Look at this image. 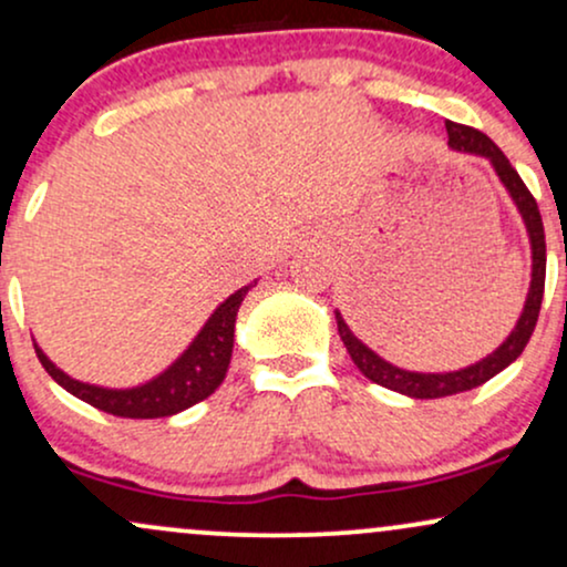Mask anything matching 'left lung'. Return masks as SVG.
Returning <instances> with one entry per match:
<instances>
[{
    "label": "left lung",
    "instance_id": "1",
    "mask_svg": "<svg viewBox=\"0 0 567 567\" xmlns=\"http://www.w3.org/2000/svg\"><path fill=\"white\" fill-rule=\"evenodd\" d=\"M447 146L458 154H472V157H483L491 162L493 173L498 175L501 186L509 194L512 205L517 207L519 218H523L525 234H528L530 243V285L528 296H525L523 311H519L517 322L509 330V336L498 343L491 354L483 357V360L472 362V365L458 368V370H445V373H419V370H405L396 368L389 360H383L381 354H375L368 343H362L360 338L354 336V330L349 328L347 320H343L341 311L336 309V324L338 336H341L343 347L354 360V365L360 368V373L370 379L379 386L392 389V392H400L405 396H413V400H437V396H451L458 392H470L474 386H483L485 381H491L493 375H498L501 370L509 368L519 354H523L525 343L530 341L533 328H536L538 309H542L544 298V277H546V239H544V224L542 213H538L536 199L528 192V186L523 184L517 171L512 167V162L504 157V152L487 138L480 130L455 125V122H447Z\"/></svg>",
    "mask_w": 567,
    "mask_h": 567
}]
</instances>
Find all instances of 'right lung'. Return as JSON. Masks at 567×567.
<instances>
[{
  "label": "right lung",
  "mask_w": 567,
  "mask_h": 567,
  "mask_svg": "<svg viewBox=\"0 0 567 567\" xmlns=\"http://www.w3.org/2000/svg\"><path fill=\"white\" fill-rule=\"evenodd\" d=\"M256 285L258 279H252L245 288L234 290L226 301H220L199 328V333L192 338V343L175 357L171 365L148 381L135 383V386H101V383L71 379L66 370L58 368L44 354L34 338L37 357L58 386L66 389L76 400L103 410V413L120 415V419H165V415H175L207 400L224 383L231 362L237 311Z\"/></svg>",
  "instance_id": "add662e5"
}]
</instances>
